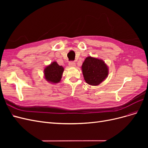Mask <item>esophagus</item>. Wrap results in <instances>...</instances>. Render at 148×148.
Returning a JSON list of instances; mask_svg holds the SVG:
<instances>
[{
	"mask_svg": "<svg viewBox=\"0 0 148 148\" xmlns=\"http://www.w3.org/2000/svg\"><path fill=\"white\" fill-rule=\"evenodd\" d=\"M69 66H70V67H74V66H75L76 64L74 62H73V61H71V62H69Z\"/></svg>",
	"mask_w": 148,
	"mask_h": 148,
	"instance_id": "34e87169",
	"label": "esophagus"
}]
</instances>
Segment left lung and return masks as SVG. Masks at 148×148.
<instances>
[{"label":"left lung","instance_id":"left-lung-1","mask_svg":"<svg viewBox=\"0 0 148 148\" xmlns=\"http://www.w3.org/2000/svg\"><path fill=\"white\" fill-rule=\"evenodd\" d=\"M82 72L88 84L97 86L107 78L109 74L108 66L102 60L89 56L83 63Z\"/></svg>","mask_w":148,"mask_h":148}]
</instances>
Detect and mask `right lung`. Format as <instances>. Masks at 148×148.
I'll return each instance as SVG.
<instances>
[{"label":"right lung","mask_w":148,"mask_h":148,"mask_svg":"<svg viewBox=\"0 0 148 148\" xmlns=\"http://www.w3.org/2000/svg\"><path fill=\"white\" fill-rule=\"evenodd\" d=\"M64 69L57 62H53L44 70V78L48 82L56 84L60 82Z\"/></svg>","instance_id":"add662e5"}]
</instances>
